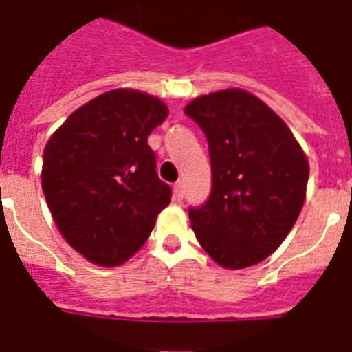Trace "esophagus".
<instances>
[{
	"label": "esophagus",
	"instance_id": "34e87169",
	"mask_svg": "<svg viewBox=\"0 0 352 352\" xmlns=\"http://www.w3.org/2000/svg\"><path fill=\"white\" fill-rule=\"evenodd\" d=\"M173 194H174V199H176V201H182L183 199V183L182 182L174 183Z\"/></svg>",
	"mask_w": 352,
	"mask_h": 352
}]
</instances>
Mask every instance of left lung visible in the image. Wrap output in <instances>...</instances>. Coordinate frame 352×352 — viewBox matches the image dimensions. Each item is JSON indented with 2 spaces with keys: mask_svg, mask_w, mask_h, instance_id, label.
Listing matches in <instances>:
<instances>
[{
  "mask_svg": "<svg viewBox=\"0 0 352 352\" xmlns=\"http://www.w3.org/2000/svg\"><path fill=\"white\" fill-rule=\"evenodd\" d=\"M185 114L206 133L210 199L190 208V226L208 256L241 270L272 256L303 208L309 160L278 114L239 88L201 95Z\"/></svg>",
  "mask_w": 352,
  "mask_h": 352,
  "instance_id": "obj_1",
  "label": "left lung"
}]
</instances>
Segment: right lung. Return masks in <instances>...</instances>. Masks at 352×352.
I'll list each match as a JSON object with an SVG mask.
<instances>
[{
  "instance_id": "right-lung-1",
  "label": "right lung",
  "mask_w": 352,
  "mask_h": 352,
  "mask_svg": "<svg viewBox=\"0 0 352 352\" xmlns=\"http://www.w3.org/2000/svg\"><path fill=\"white\" fill-rule=\"evenodd\" d=\"M167 113L157 96L111 89L74 111L45 144L43 195L61 236L89 263L129 261L170 203L148 144Z\"/></svg>"
}]
</instances>
